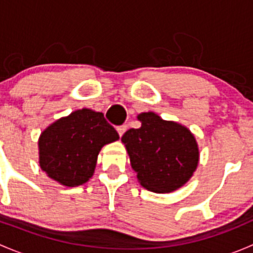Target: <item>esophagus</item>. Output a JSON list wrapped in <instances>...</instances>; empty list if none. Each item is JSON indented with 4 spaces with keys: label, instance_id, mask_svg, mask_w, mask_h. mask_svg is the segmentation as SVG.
Segmentation results:
<instances>
[{
    "label": "esophagus",
    "instance_id": "34e87169",
    "mask_svg": "<svg viewBox=\"0 0 253 253\" xmlns=\"http://www.w3.org/2000/svg\"><path fill=\"white\" fill-rule=\"evenodd\" d=\"M116 129H117V132H119L120 137H122V136H124V133H125V132H126L127 127L125 126V125H122V126H119V127H117Z\"/></svg>",
    "mask_w": 253,
    "mask_h": 253
}]
</instances>
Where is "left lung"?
<instances>
[{
    "mask_svg": "<svg viewBox=\"0 0 253 253\" xmlns=\"http://www.w3.org/2000/svg\"><path fill=\"white\" fill-rule=\"evenodd\" d=\"M139 128L122 136L139 183L157 193H169L185 185L196 171L200 152L195 136L182 125L165 121L154 112L137 116Z\"/></svg>",
    "mask_w": 253,
    "mask_h": 253,
    "instance_id": "left-lung-1",
    "label": "left lung"
}]
</instances>
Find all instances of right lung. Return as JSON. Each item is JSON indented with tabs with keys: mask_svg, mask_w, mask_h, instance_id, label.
Returning <instances> with one entry per match:
<instances>
[{
	"mask_svg": "<svg viewBox=\"0 0 253 253\" xmlns=\"http://www.w3.org/2000/svg\"><path fill=\"white\" fill-rule=\"evenodd\" d=\"M119 138L103 112L90 109L73 111L40 134V168L61 185L81 186L93 176L101 148Z\"/></svg>",
	"mask_w": 253,
	"mask_h": 253,
	"instance_id": "obj_1",
	"label": "right lung"
}]
</instances>
